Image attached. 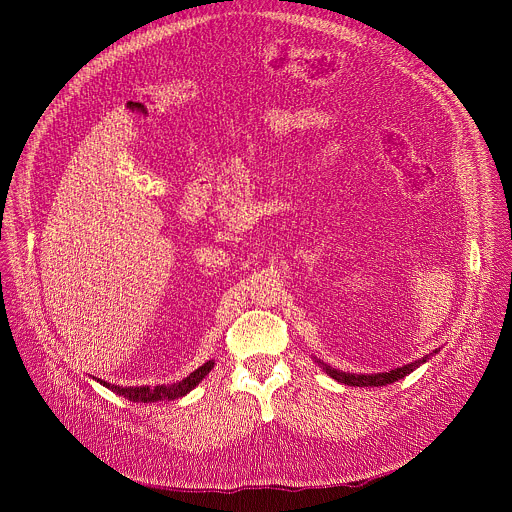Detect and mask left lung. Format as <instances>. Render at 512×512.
I'll use <instances>...</instances> for the list:
<instances>
[{"label":"left lung","instance_id":"8db88e82","mask_svg":"<svg viewBox=\"0 0 512 512\" xmlns=\"http://www.w3.org/2000/svg\"><path fill=\"white\" fill-rule=\"evenodd\" d=\"M437 352H440V348H435L433 352H429V354H425V356H421V358H417L413 362H407V364H403V367H397V369H393L389 373H367V375H364V373H344V371L332 369L330 364H326L324 360H320L316 356L314 358L322 367V371H326L328 377H332L334 381H338L342 385H348V387H385V385H391V383L411 375L415 369H419L421 364H425Z\"/></svg>","mask_w":512,"mask_h":512}]
</instances>
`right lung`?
I'll use <instances>...</instances> for the list:
<instances>
[{
    "instance_id": "1",
    "label": "right lung",
    "mask_w": 512,
    "mask_h": 512,
    "mask_svg": "<svg viewBox=\"0 0 512 512\" xmlns=\"http://www.w3.org/2000/svg\"><path fill=\"white\" fill-rule=\"evenodd\" d=\"M214 367V360H206L202 367H198L194 373H190L186 379L176 381L172 385H156V387H119V385H111L103 379L93 377L97 383H101L103 387H107L109 391L133 401V403H156V401H174L180 399L184 395H188Z\"/></svg>"
}]
</instances>
